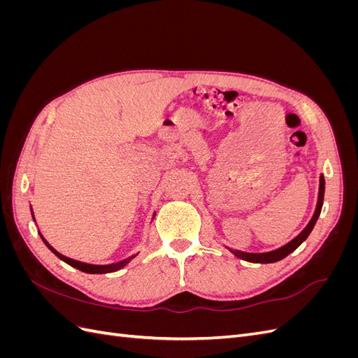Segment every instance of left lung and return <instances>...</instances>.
I'll return each mask as SVG.
<instances>
[{
	"label": "left lung",
	"mask_w": 358,
	"mask_h": 358,
	"mask_svg": "<svg viewBox=\"0 0 358 358\" xmlns=\"http://www.w3.org/2000/svg\"><path fill=\"white\" fill-rule=\"evenodd\" d=\"M324 189H326V182H324V176L320 178V192H318V203H317V209L315 213H313L312 220L309 221V224L306 225V229L303 230L296 239H292L289 243H287L285 246L276 249V251L272 252H263V254H251V252H241V251H231L236 257H239L245 262H251V263H275L279 262V259L285 258L288 254H291L294 249H297L303 242L308 239V236L310 234L313 225H315L318 216L321 213V208H322V200H324Z\"/></svg>",
	"instance_id": "1"
}]
</instances>
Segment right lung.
<instances>
[{"label": "right lung", "mask_w": 358, "mask_h": 358, "mask_svg": "<svg viewBox=\"0 0 358 358\" xmlns=\"http://www.w3.org/2000/svg\"><path fill=\"white\" fill-rule=\"evenodd\" d=\"M41 236V234H40ZM41 239H43V242L46 243V246L50 249V251L55 254L59 259H62V262H66L67 264H70V266H73V267H76V268H79V270H82V272H85V273H110V272H116V270H119V268H122L129 259L131 258H134L136 255H133V257H129V258H127V259H124V262H119V263H115V264H107V266H95V264H86V263H80V262H76V259H71V258H69V257H64L62 254H59L58 251H55V249H53L48 242H46V239L45 237L41 236Z\"/></svg>", "instance_id": "1"}]
</instances>
